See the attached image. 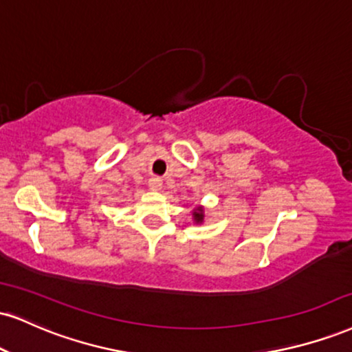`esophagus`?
I'll return each instance as SVG.
<instances>
[{"instance_id": "esophagus-1", "label": "esophagus", "mask_w": 352, "mask_h": 352, "mask_svg": "<svg viewBox=\"0 0 352 352\" xmlns=\"http://www.w3.org/2000/svg\"><path fill=\"white\" fill-rule=\"evenodd\" d=\"M149 188L152 192H159V190H162V180L160 179H151L149 180Z\"/></svg>"}]
</instances>
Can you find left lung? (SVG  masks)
<instances>
[{
	"mask_svg": "<svg viewBox=\"0 0 352 352\" xmlns=\"http://www.w3.org/2000/svg\"><path fill=\"white\" fill-rule=\"evenodd\" d=\"M192 219L195 224H203L205 223V208L203 206H197L192 210Z\"/></svg>",
	"mask_w": 352,
	"mask_h": 352,
	"instance_id": "8db88e82",
	"label": "left lung"
}]
</instances>
